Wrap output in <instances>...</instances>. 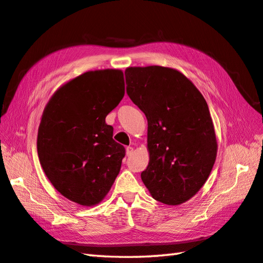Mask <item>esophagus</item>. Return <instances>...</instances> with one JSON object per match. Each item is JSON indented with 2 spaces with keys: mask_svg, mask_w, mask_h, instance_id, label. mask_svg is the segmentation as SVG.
Here are the masks:
<instances>
[{
  "mask_svg": "<svg viewBox=\"0 0 263 263\" xmlns=\"http://www.w3.org/2000/svg\"><path fill=\"white\" fill-rule=\"evenodd\" d=\"M134 153V148L132 147V146H128L127 148H126V154H127V157H130V155Z\"/></svg>",
  "mask_w": 263,
  "mask_h": 263,
  "instance_id": "1",
  "label": "esophagus"
}]
</instances>
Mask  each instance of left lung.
<instances>
[{"instance_id":"left-lung-1","label":"left lung","mask_w":263,"mask_h":263,"mask_svg":"<svg viewBox=\"0 0 263 263\" xmlns=\"http://www.w3.org/2000/svg\"><path fill=\"white\" fill-rule=\"evenodd\" d=\"M127 94L147 119L149 161L141 174L154 200L178 205L194 196L209 178L217 138L206 101L176 69L129 67Z\"/></svg>"}]
</instances>
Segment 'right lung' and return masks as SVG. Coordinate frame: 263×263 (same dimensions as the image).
Returning a JSON list of instances; mask_svg holds the SVG:
<instances>
[{"instance_id": "obj_1", "label": "right lung", "mask_w": 263, "mask_h": 263, "mask_svg": "<svg viewBox=\"0 0 263 263\" xmlns=\"http://www.w3.org/2000/svg\"><path fill=\"white\" fill-rule=\"evenodd\" d=\"M125 95L124 72L87 71L53 94L43 112L37 153L47 178L64 197L80 205L104 199L126 151L105 117Z\"/></svg>"}]
</instances>
